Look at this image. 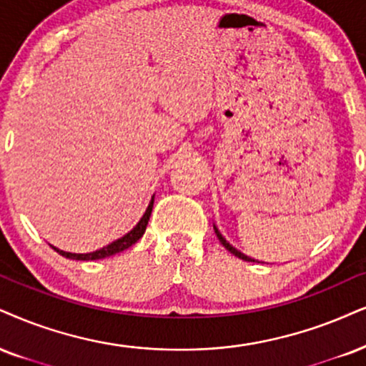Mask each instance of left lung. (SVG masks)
I'll return each mask as SVG.
<instances>
[{"label":"left lung","instance_id":"8db88e82","mask_svg":"<svg viewBox=\"0 0 366 366\" xmlns=\"http://www.w3.org/2000/svg\"><path fill=\"white\" fill-rule=\"evenodd\" d=\"M214 231H215V234H217L219 241H220V242H222V246H224V247H225V249H227V251H231L234 256H237V258H241V259H244V261H254V259H251V258H249V256L242 254V252H241V251H237V249H236V247H234L232 244H229V242H227V241H225V237L222 236V234H220V231H219V229H217V225H215V224H214Z\"/></svg>","mask_w":366,"mask_h":366}]
</instances>
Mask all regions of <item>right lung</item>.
I'll use <instances>...</instances> for the list:
<instances>
[{"label":"right lung","instance_id":"1","mask_svg":"<svg viewBox=\"0 0 366 366\" xmlns=\"http://www.w3.org/2000/svg\"><path fill=\"white\" fill-rule=\"evenodd\" d=\"M152 205H154V197L151 198V202H149L147 209H146V214L142 215L141 220H139L137 225L132 229V231L125 234L124 237L117 239V241L112 242V244H108L107 247H102V249L98 251H93V252H86V254H78V252H67V251H61L57 249V247H54L59 254L64 256V258H69V259H78V261H89V259H103V258H108V256H114L117 252H122L125 249H129L130 246L135 244V242L139 241L144 236V232H146V227H147V222H149V217H151V212H152Z\"/></svg>","mask_w":366,"mask_h":366}]
</instances>
